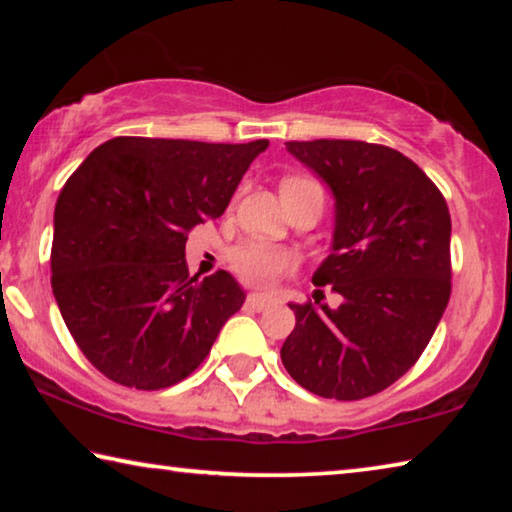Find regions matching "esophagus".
<instances>
[{"mask_svg":"<svg viewBox=\"0 0 512 512\" xmlns=\"http://www.w3.org/2000/svg\"><path fill=\"white\" fill-rule=\"evenodd\" d=\"M273 305V298L271 296H264V293H250L246 298V307L253 309V311H264L266 307Z\"/></svg>","mask_w":512,"mask_h":512,"instance_id":"esophagus-1","label":"esophagus"}]
</instances>
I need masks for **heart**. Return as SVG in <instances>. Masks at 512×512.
<instances>
[{
    "instance_id": "heart-1",
    "label": "heart",
    "mask_w": 512,
    "mask_h": 512,
    "mask_svg": "<svg viewBox=\"0 0 512 512\" xmlns=\"http://www.w3.org/2000/svg\"><path fill=\"white\" fill-rule=\"evenodd\" d=\"M232 266L248 284H271L277 275L289 271L293 257L284 248L266 244V241H246L230 253Z\"/></svg>"
}]
</instances>
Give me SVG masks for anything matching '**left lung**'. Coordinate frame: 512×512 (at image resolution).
<instances>
[{"label":"left lung","instance_id":"8db88e82","mask_svg":"<svg viewBox=\"0 0 512 512\" xmlns=\"http://www.w3.org/2000/svg\"><path fill=\"white\" fill-rule=\"evenodd\" d=\"M334 196L332 255L314 284L343 302H291L280 357L309 393L363 400L427 348L452 293V219L440 189L400 151L357 140L287 142Z\"/></svg>","mask_w":512,"mask_h":512}]
</instances>
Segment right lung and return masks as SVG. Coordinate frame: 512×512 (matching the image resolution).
I'll list each match as a JSON object with an SVG mask.
<instances>
[{"label": "right lung", "mask_w": 512, "mask_h": 512, "mask_svg": "<svg viewBox=\"0 0 512 512\" xmlns=\"http://www.w3.org/2000/svg\"><path fill=\"white\" fill-rule=\"evenodd\" d=\"M266 146L115 137L69 176L54 212L51 289L108 379L137 391L178 384L244 305L230 273L189 277L185 244L194 225L225 212Z\"/></svg>", "instance_id": "right-lung-1"}]
</instances>
